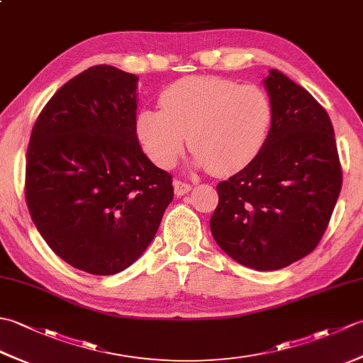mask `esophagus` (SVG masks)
Here are the masks:
<instances>
[{
  "instance_id": "esophagus-1",
  "label": "esophagus",
  "mask_w": 363,
  "mask_h": 363,
  "mask_svg": "<svg viewBox=\"0 0 363 363\" xmlns=\"http://www.w3.org/2000/svg\"><path fill=\"white\" fill-rule=\"evenodd\" d=\"M173 187H174V194H176L177 196L186 195V194H189V191L191 190L190 184L182 182V181H179V179H176V181L173 182Z\"/></svg>"
}]
</instances>
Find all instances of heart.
<instances>
[{
    "label": "heart",
    "instance_id": "heart-1",
    "mask_svg": "<svg viewBox=\"0 0 363 363\" xmlns=\"http://www.w3.org/2000/svg\"><path fill=\"white\" fill-rule=\"evenodd\" d=\"M273 123V104L254 84L217 76L176 81L160 95V111L143 107L135 133L160 168L174 165L187 142L198 165L230 174L250 165L264 148Z\"/></svg>",
    "mask_w": 363,
    "mask_h": 363
}]
</instances>
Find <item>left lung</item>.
Here are the masks:
<instances>
[{"label": "left lung", "instance_id": "1", "mask_svg": "<svg viewBox=\"0 0 363 363\" xmlns=\"http://www.w3.org/2000/svg\"><path fill=\"white\" fill-rule=\"evenodd\" d=\"M273 123L257 157L217 186L211 230L238 264L273 272L320 243L342 190V167L328 112L284 73L264 81Z\"/></svg>", "mask_w": 363, "mask_h": 363}]
</instances>
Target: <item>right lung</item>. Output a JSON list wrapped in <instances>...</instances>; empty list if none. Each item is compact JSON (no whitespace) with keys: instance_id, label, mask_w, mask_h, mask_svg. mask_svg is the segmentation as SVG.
<instances>
[{"instance_id":"obj_1","label":"right lung","mask_w":363,"mask_h":363,"mask_svg":"<svg viewBox=\"0 0 363 363\" xmlns=\"http://www.w3.org/2000/svg\"><path fill=\"white\" fill-rule=\"evenodd\" d=\"M135 74L95 65L38 115L26 152V204L50 248L98 276L133 265L173 199L172 174L135 133Z\"/></svg>"}]
</instances>
